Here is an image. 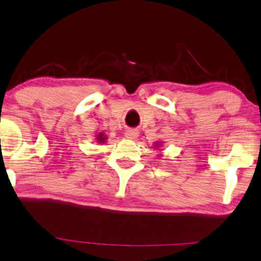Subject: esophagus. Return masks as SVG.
Masks as SVG:
<instances>
[{"instance_id": "34e87169", "label": "esophagus", "mask_w": 261, "mask_h": 261, "mask_svg": "<svg viewBox=\"0 0 261 261\" xmlns=\"http://www.w3.org/2000/svg\"><path fill=\"white\" fill-rule=\"evenodd\" d=\"M124 136H125V138H128V139L134 140L139 137V132H138L137 129H127L125 130Z\"/></svg>"}]
</instances>
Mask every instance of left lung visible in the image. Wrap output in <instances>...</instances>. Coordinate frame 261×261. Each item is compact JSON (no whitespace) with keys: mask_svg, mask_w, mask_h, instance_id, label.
Returning a JSON list of instances; mask_svg holds the SVG:
<instances>
[{"mask_svg":"<svg viewBox=\"0 0 261 261\" xmlns=\"http://www.w3.org/2000/svg\"><path fill=\"white\" fill-rule=\"evenodd\" d=\"M161 145H162V141H157V143H155V149H159V147H161Z\"/></svg>","mask_w":261,"mask_h":261,"instance_id":"left-lung-1","label":"left lung"}]
</instances>
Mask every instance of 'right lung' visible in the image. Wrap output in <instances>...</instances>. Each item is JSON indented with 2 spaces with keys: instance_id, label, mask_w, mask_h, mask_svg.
I'll list each match as a JSON object with an SVG mask.
<instances>
[{
  "instance_id": "add662e5",
  "label": "right lung",
  "mask_w": 261,
  "mask_h": 261,
  "mask_svg": "<svg viewBox=\"0 0 261 261\" xmlns=\"http://www.w3.org/2000/svg\"><path fill=\"white\" fill-rule=\"evenodd\" d=\"M106 139H108V137H106L104 133H99V134H96V136H95V140L98 141L99 144H104Z\"/></svg>"
}]
</instances>
